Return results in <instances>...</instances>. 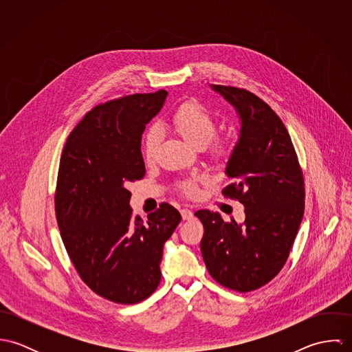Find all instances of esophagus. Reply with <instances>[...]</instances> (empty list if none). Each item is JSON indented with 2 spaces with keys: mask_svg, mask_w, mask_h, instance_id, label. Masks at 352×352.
<instances>
[{
  "mask_svg": "<svg viewBox=\"0 0 352 352\" xmlns=\"http://www.w3.org/2000/svg\"><path fill=\"white\" fill-rule=\"evenodd\" d=\"M180 212H182V218H183L184 221H188V219H191V218L194 217V212H192L190 208H187V207H183V208L180 210Z\"/></svg>",
  "mask_w": 352,
  "mask_h": 352,
  "instance_id": "obj_1",
  "label": "esophagus"
}]
</instances>
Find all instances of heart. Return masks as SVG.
Returning <instances> with one entry per match:
<instances>
[{"instance_id": "b5f03b06", "label": "heart", "mask_w": 352, "mask_h": 352, "mask_svg": "<svg viewBox=\"0 0 352 352\" xmlns=\"http://www.w3.org/2000/svg\"><path fill=\"white\" fill-rule=\"evenodd\" d=\"M172 123L176 131L191 145L204 148L217 133V122L212 113L198 101H187L179 107L172 116ZM162 141V130L160 126H151L144 137V157L146 161H153L157 155ZM230 146L228 141H215L212 153L217 157L228 154ZM203 177H192L180 183V191L187 197H195L199 192L198 184Z\"/></svg>"}]
</instances>
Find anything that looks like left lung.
<instances>
[{
  "instance_id": "obj_1",
  "label": "left lung",
  "mask_w": 352,
  "mask_h": 352,
  "mask_svg": "<svg viewBox=\"0 0 352 352\" xmlns=\"http://www.w3.org/2000/svg\"><path fill=\"white\" fill-rule=\"evenodd\" d=\"M210 88L240 119L225 168L233 184L222 194L245 207V221L225 222L218 212L197 211L204 228L201 256L218 283L247 293L274 279L289 257L303 217V177L292 138L267 102L245 89Z\"/></svg>"
}]
</instances>
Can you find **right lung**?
<instances>
[{"instance_id": "1", "label": "right lung", "mask_w": 352, "mask_h": 352, "mask_svg": "<svg viewBox=\"0 0 352 352\" xmlns=\"http://www.w3.org/2000/svg\"><path fill=\"white\" fill-rule=\"evenodd\" d=\"M168 92L131 95L95 107L60 155L55 212L81 279L102 298L138 303L161 280L164 244L182 221L168 203L144 222L133 217L129 183L145 176L141 140Z\"/></svg>"}]
</instances>
